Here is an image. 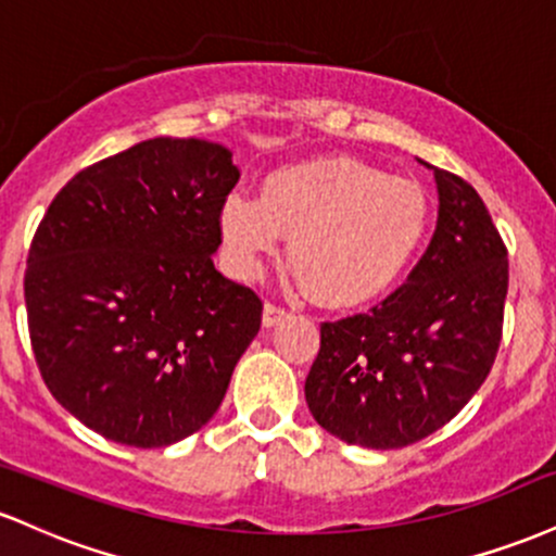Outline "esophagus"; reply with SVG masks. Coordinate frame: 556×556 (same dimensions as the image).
I'll return each mask as SVG.
<instances>
[{"instance_id": "esophagus-1", "label": "esophagus", "mask_w": 556, "mask_h": 556, "mask_svg": "<svg viewBox=\"0 0 556 556\" xmlns=\"http://www.w3.org/2000/svg\"><path fill=\"white\" fill-rule=\"evenodd\" d=\"M282 318H287V311L282 305H274V303L264 305V327H277Z\"/></svg>"}]
</instances>
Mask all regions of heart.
<instances>
[{
    "instance_id": "1",
    "label": "heart",
    "mask_w": 556,
    "mask_h": 556,
    "mask_svg": "<svg viewBox=\"0 0 556 556\" xmlns=\"http://www.w3.org/2000/svg\"><path fill=\"white\" fill-rule=\"evenodd\" d=\"M429 232L424 188L348 156L311 159L266 175L261 195L235 190L219 206L232 269L256 277L290 238L287 261L327 305H361L387 292Z\"/></svg>"
}]
</instances>
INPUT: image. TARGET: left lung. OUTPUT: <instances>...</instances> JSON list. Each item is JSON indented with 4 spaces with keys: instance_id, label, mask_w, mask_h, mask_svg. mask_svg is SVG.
Masks as SVG:
<instances>
[{
    "instance_id": "1",
    "label": "left lung",
    "mask_w": 556,
    "mask_h": 556,
    "mask_svg": "<svg viewBox=\"0 0 556 556\" xmlns=\"http://www.w3.org/2000/svg\"><path fill=\"white\" fill-rule=\"evenodd\" d=\"M431 169L439 219L407 282L366 314L321 324L305 402L348 444L400 450L442 429L500 350L507 245L473 185Z\"/></svg>"
}]
</instances>
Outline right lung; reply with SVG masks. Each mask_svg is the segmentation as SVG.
Returning <instances> with one entry per match:
<instances>
[{
    "label": "right lung",
    "instance_id": "1",
    "mask_svg": "<svg viewBox=\"0 0 556 556\" xmlns=\"http://www.w3.org/2000/svg\"><path fill=\"white\" fill-rule=\"evenodd\" d=\"M240 172L219 143L151 138L54 195L28 251L43 384L83 426L154 450L206 426L264 303L214 269Z\"/></svg>",
    "mask_w": 556,
    "mask_h": 556
}]
</instances>
